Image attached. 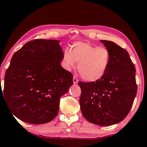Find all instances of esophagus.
Masks as SVG:
<instances>
[{
    "mask_svg": "<svg viewBox=\"0 0 147 147\" xmlns=\"http://www.w3.org/2000/svg\"><path fill=\"white\" fill-rule=\"evenodd\" d=\"M73 82L74 84H77L78 82V80L77 79V78L76 76H74L73 77Z\"/></svg>",
    "mask_w": 147,
    "mask_h": 147,
    "instance_id": "1",
    "label": "esophagus"
}]
</instances>
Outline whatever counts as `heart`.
I'll return each mask as SVG.
<instances>
[{"instance_id": "heart-1", "label": "heart", "mask_w": 147, "mask_h": 147, "mask_svg": "<svg viewBox=\"0 0 147 147\" xmlns=\"http://www.w3.org/2000/svg\"><path fill=\"white\" fill-rule=\"evenodd\" d=\"M111 53L108 49L84 42L73 44L71 51L65 50L63 55V64L70 71L78 63L80 75L88 82H96L107 73L110 65Z\"/></svg>"}]
</instances>
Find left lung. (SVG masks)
I'll list each match as a JSON object with an SVG mask.
<instances>
[{
    "label": "left lung",
    "instance_id": "1",
    "mask_svg": "<svg viewBox=\"0 0 147 147\" xmlns=\"http://www.w3.org/2000/svg\"><path fill=\"white\" fill-rule=\"evenodd\" d=\"M111 53L105 74L96 82H78L80 109L88 122L111 125L126 117L136 96V67L128 52L112 41L101 40Z\"/></svg>",
    "mask_w": 147,
    "mask_h": 147
}]
</instances>
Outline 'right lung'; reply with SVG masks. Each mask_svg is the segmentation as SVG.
Returning a JSON list of instances; mask_svg holds the SVG:
<instances>
[{"label":"right lung","instance_id":"right-lung-1","mask_svg":"<svg viewBox=\"0 0 147 147\" xmlns=\"http://www.w3.org/2000/svg\"><path fill=\"white\" fill-rule=\"evenodd\" d=\"M59 42L29 41L11 58L3 94L12 115L23 122L42 124L52 121L59 111L60 97L73 85V75L61 66L63 52Z\"/></svg>","mask_w":147,"mask_h":147}]
</instances>
